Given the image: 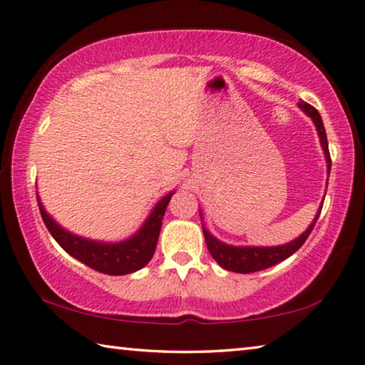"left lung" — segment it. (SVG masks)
Here are the masks:
<instances>
[{
    "mask_svg": "<svg viewBox=\"0 0 365 365\" xmlns=\"http://www.w3.org/2000/svg\"><path fill=\"white\" fill-rule=\"evenodd\" d=\"M298 106L304 110V114L311 117L314 125H316V128H317L320 145H322V150L325 153L327 172L330 174L331 159H330V153H329V141H327V133H325L322 117H320L319 110L316 108H312L311 104H307L304 101H299ZM320 211H322V206L319 207L316 217H314L312 224L306 228V232H302L298 238L293 240V242L280 245V246H233V245H227L224 242H220V240H217L215 237H212V235L209 233V230H206L205 224H202V233H205V240H206L209 252H211V256L215 259V262H217L222 269L237 272V274H251V272L269 269V267H272V265L285 261L287 257L294 255V252L298 251L302 245H304L309 235H311L312 228H314V225H316V222L320 215ZM200 215L202 217L201 211H200Z\"/></svg>",
    "mask_w": 365,
    "mask_h": 365,
    "instance_id": "8db88e82",
    "label": "left lung"
}]
</instances>
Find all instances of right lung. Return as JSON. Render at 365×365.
Segmentation results:
<instances>
[{
	"label": "right lung",
	"instance_id": "obj_1",
	"mask_svg": "<svg viewBox=\"0 0 365 365\" xmlns=\"http://www.w3.org/2000/svg\"><path fill=\"white\" fill-rule=\"evenodd\" d=\"M174 193L175 191H170L164 197H160L156 202V206L153 207L150 215L143 222V225L132 237L115 243L96 242V240L83 238L80 235L66 230L64 227H61L46 212L38 195H36V200H38L43 222H45L49 233L53 235V238L56 240L61 248L66 252H69L72 257L78 259L80 262L101 272V274L127 275L143 269L151 261L154 251H156L165 209H168L170 197Z\"/></svg>",
	"mask_w": 365,
	"mask_h": 365
}]
</instances>
